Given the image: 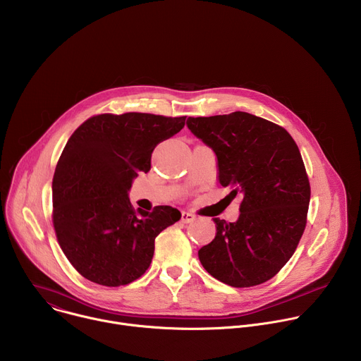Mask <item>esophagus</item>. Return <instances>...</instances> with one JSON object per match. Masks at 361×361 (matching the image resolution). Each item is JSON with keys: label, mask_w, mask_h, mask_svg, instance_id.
Masks as SVG:
<instances>
[{"label": "esophagus", "mask_w": 361, "mask_h": 361, "mask_svg": "<svg viewBox=\"0 0 361 361\" xmlns=\"http://www.w3.org/2000/svg\"><path fill=\"white\" fill-rule=\"evenodd\" d=\"M194 220H195V216H194V214H191V213H188V212H183V213H181V221H183L184 224L192 223Z\"/></svg>", "instance_id": "obj_1"}]
</instances>
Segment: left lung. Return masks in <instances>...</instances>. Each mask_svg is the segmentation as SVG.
Here are the masks:
<instances>
[{
  "mask_svg": "<svg viewBox=\"0 0 361 361\" xmlns=\"http://www.w3.org/2000/svg\"><path fill=\"white\" fill-rule=\"evenodd\" d=\"M187 127L214 151L220 184L243 197L237 221L213 219L216 237L198 250L202 267L231 287L270 280L294 254L310 202L295 141L283 127L243 111L190 117Z\"/></svg>",
  "mask_w": 361,
  "mask_h": 361,
  "instance_id": "1",
  "label": "left lung"
}]
</instances>
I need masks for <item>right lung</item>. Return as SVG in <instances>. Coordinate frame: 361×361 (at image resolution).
I'll list each match as a JSON object with an SVG mask.
<instances>
[{
	"mask_svg": "<svg viewBox=\"0 0 361 361\" xmlns=\"http://www.w3.org/2000/svg\"><path fill=\"white\" fill-rule=\"evenodd\" d=\"M185 117L99 114L67 141L53 178V223L60 247L87 280L126 286L141 277L154 240L181 219L170 205L134 210L133 180L151 169L156 145L177 134Z\"/></svg>",
	"mask_w": 361,
	"mask_h": 361,
	"instance_id": "obj_1",
	"label": "right lung"
}]
</instances>
